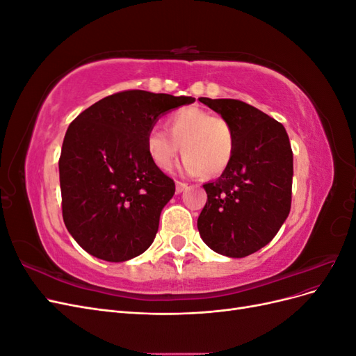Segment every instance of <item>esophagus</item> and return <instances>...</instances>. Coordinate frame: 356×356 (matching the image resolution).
Returning a JSON list of instances; mask_svg holds the SVG:
<instances>
[{"mask_svg":"<svg viewBox=\"0 0 356 356\" xmlns=\"http://www.w3.org/2000/svg\"><path fill=\"white\" fill-rule=\"evenodd\" d=\"M187 187H188V184H186V182H182V181H177V182H175V190H177V193H182Z\"/></svg>","mask_w":356,"mask_h":356,"instance_id":"34e87169","label":"esophagus"}]
</instances>
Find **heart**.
<instances>
[{"instance_id": "heart-1", "label": "heart", "mask_w": 356, "mask_h": 356, "mask_svg": "<svg viewBox=\"0 0 356 356\" xmlns=\"http://www.w3.org/2000/svg\"><path fill=\"white\" fill-rule=\"evenodd\" d=\"M166 129L169 134L154 127L145 136L147 153L159 169L174 166L179 147L186 174L203 172L207 177H217L230 165L236 141L233 127L224 117L188 106L169 114Z\"/></svg>"}]
</instances>
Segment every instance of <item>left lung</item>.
<instances>
[{
    "mask_svg": "<svg viewBox=\"0 0 356 356\" xmlns=\"http://www.w3.org/2000/svg\"><path fill=\"white\" fill-rule=\"evenodd\" d=\"M234 132V153L221 177L204 184L197 229L212 251L242 258L270 242L291 209L293 149L285 127L238 99L199 98Z\"/></svg>",
    "mask_w": 356,
    "mask_h": 356,
    "instance_id": "obj_1",
    "label": "left lung"
}]
</instances>
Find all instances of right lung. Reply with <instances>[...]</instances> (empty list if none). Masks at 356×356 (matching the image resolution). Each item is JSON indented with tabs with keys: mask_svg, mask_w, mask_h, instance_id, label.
<instances>
[{
	"mask_svg": "<svg viewBox=\"0 0 356 356\" xmlns=\"http://www.w3.org/2000/svg\"><path fill=\"white\" fill-rule=\"evenodd\" d=\"M191 96L124 90L70 124L59 157L62 217L84 251L122 263L148 250L175 182L149 159L145 136Z\"/></svg>",
	"mask_w": 356,
	"mask_h": 356,
	"instance_id": "right-lung-1",
	"label": "right lung"
}]
</instances>
